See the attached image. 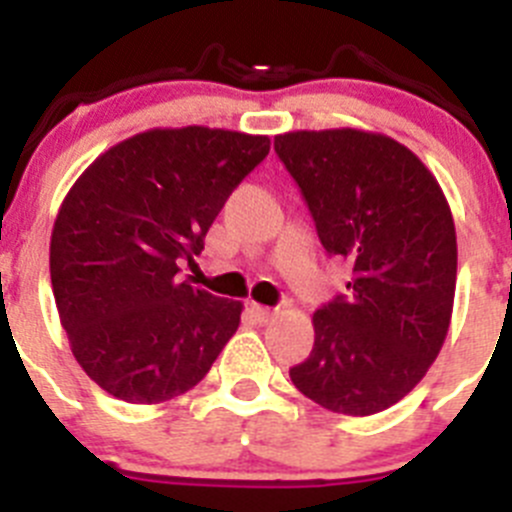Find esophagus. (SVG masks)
<instances>
[{"label": "esophagus", "instance_id": "obj_1", "mask_svg": "<svg viewBox=\"0 0 512 512\" xmlns=\"http://www.w3.org/2000/svg\"><path fill=\"white\" fill-rule=\"evenodd\" d=\"M251 315L259 320V323H266V320H271L274 315H277V310H274V307H264V305H256V302H251Z\"/></svg>", "mask_w": 512, "mask_h": 512}]
</instances>
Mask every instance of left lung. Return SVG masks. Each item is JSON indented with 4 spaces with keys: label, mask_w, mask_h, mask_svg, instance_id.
Instances as JSON below:
<instances>
[{
    "label": "left lung",
    "mask_w": 512,
    "mask_h": 512,
    "mask_svg": "<svg viewBox=\"0 0 512 512\" xmlns=\"http://www.w3.org/2000/svg\"><path fill=\"white\" fill-rule=\"evenodd\" d=\"M274 151L328 256L354 266L348 295L315 310V346L289 369L320 408L374 415L425 377L449 333L456 230L436 176L410 148L354 128L297 130Z\"/></svg>",
    "instance_id": "8db88e82"
}]
</instances>
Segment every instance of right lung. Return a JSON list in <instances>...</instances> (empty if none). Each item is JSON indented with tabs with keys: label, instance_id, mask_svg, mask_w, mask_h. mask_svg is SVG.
Returning <instances> with one entry per match:
<instances>
[{
	"label": "right lung",
	"instance_id": "1",
	"mask_svg": "<svg viewBox=\"0 0 512 512\" xmlns=\"http://www.w3.org/2000/svg\"><path fill=\"white\" fill-rule=\"evenodd\" d=\"M266 135L153 128L122 140L69 189L51 235V284L71 351L112 397L156 405L192 390L241 323L243 302L179 279L217 212L266 158Z\"/></svg>",
	"mask_w": 512,
	"mask_h": 512
}]
</instances>
